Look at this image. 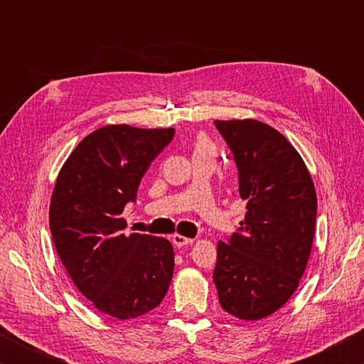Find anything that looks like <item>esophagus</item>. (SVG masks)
<instances>
[{
	"label": "esophagus",
	"instance_id": "1",
	"mask_svg": "<svg viewBox=\"0 0 364 364\" xmlns=\"http://www.w3.org/2000/svg\"><path fill=\"white\" fill-rule=\"evenodd\" d=\"M171 242H173L175 247H184V245H189L194 242V239L191 237H184L181 234H175L173 237H171Z\"/></svg>",
	"mask_w": 364,
	"mask_h": 364
}]
</instances>
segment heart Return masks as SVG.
<instances>
[{
    "label": "heart",
    "mask_w": 364,
    "mask_h": 364,
    "mask_svg": "<svg viewBox=\"0 0 364 364\" xmlns=\"http://www.w3.org/2000/svg\"><path fill=\"white\" fill-rule=\"evenodd\" d=\"M196 151H215L212 141L205 136H199L194 143V152Z\"/></svg>",
    "instance_id": "heart-1"
}]
</instances>
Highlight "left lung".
I'll return each instance as SVG.
<instances>
[{
  "mask_svg": "<svg viewBox=\"0 0 364 364\" xmlns=\"http://www.w3.org/2000/svg\"><path fill=\"white\" fill-rule=\"evenodd\" d=\"M232 152L241 228L217 247L220 305L239 319H262L292 297L311 252L316 191L304 160L279 132L258 120H215Z\"/></svg>",
  "mask_w": 364,
  "mask_h": 364,
  "instance_id": "8db88e82",
  "label": "left lung"
}]
</instances>
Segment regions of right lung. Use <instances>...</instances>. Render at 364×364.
I'll return each mask as SVG.
<instances>
[{
    "label": "right lung",
    "instance_id": "add662e5",
    "mask_svg": "<svg viewBox=\"0 0 364 364\" xmlns=\"http://www.w3.org/2000/svg\"><path fill=\"white\" fill-rule=\"evenodd\" d=\"M175 136L173 128L109 125L93 132L60 168L49 205L54 247L67 273L101 313L117 319L160 305L175 268L164 237L122 231L141 178Z\"/></svg>",
    "mask_w": 364,
    "mask_h": 364
}]
</instances>
